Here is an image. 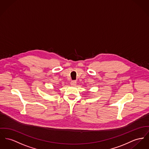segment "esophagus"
Masks as SVG:
<instances>
[{
  "label": "esophagus",
  "instance_id": "1",
  "mask_svg": "<svg viewBox=\"0 0 149 149\" xmlns=\"http://www.w3.org/2000/svg\"><path fill=\"white\" fill-rule=\"evenodd\" d=\"M70 85L72 86H75L76 85V81H72L70 82Z\"/></svg>",
  "mask_w": 149,
  "mask_h": 149
}]
</instances>
